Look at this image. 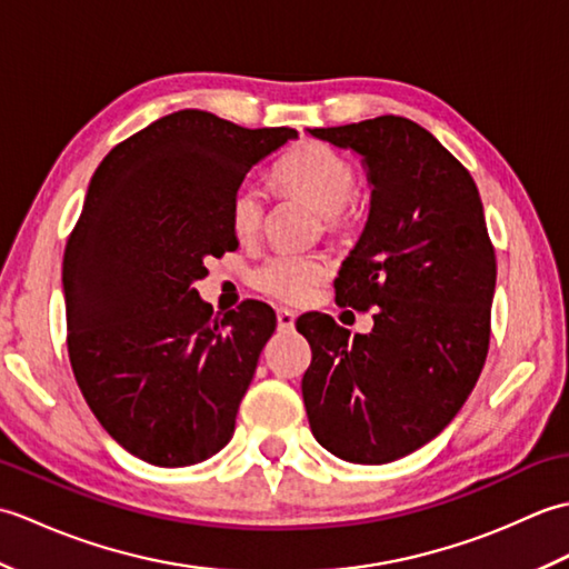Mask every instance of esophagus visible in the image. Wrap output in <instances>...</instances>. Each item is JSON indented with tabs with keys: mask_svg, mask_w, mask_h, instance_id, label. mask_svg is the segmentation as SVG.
Wrapping results in <instances>:
<instances>
[{
	"mask_svg": "<svg viewBox=\"0 0 569 569\" xmlns=\"http://www.w3.org/2000/svg\"><path fill=\"white\" fill-rule=\"evenodd\" d=\"M276 322H278V330H293L296 316H293L291 310L281 308V310H276Z\"/></svg>",
	"mask_w": 569,
	"mask_h": 569,
	"instance_id": "obj_1",
	"label": "esophagus"
}]
</instances>
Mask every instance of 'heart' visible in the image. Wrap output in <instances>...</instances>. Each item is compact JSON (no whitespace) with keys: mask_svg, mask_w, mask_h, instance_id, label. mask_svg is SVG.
<instances>
[{"mask_svg":"<svg viewBox=\"0 0 569 569\" xmlns=\"http://www.w3.org/2000/svg\"><path fill=\"white\" fill-rule=\"evenodd\" d=\"M276 180L283 190L308 200L312 208L325 214L330 227L347 220V202L357 190L355 166L325 143H306L293 151L276 168ZM263 210L266 196L261 186L253 180L237 186L232 202H229V220H232L234 234L241 239L257 234ZM328 271L330 263L320 253L281 251L253 269L251 283L257 291L281 300V303H303L325 281Z\"/></svg>","mask_w":569,"mask_h":569,"instance_id":"1","label":"heart"}]
</instances>
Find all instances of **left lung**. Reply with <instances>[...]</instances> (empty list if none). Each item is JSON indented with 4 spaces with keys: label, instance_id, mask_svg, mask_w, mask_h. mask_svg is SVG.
<instances>
[{
    "label": "left lung",
    "instance_id": "1",
    "mask_svg": "<svg viewBox=\"0 0 569 569\" xmlns=\"http://www.w3.org/2000/svg\"><path fill=\"white\" fill-rule=\"evenodd\" d=\"M361 159L369 217L335 281L373 312L369 335L298 320L312 361L303 401L316 440L355 465H386L440 435L485 367L497 257L467 168L406 117L308 129Z\"/></svg>",
    "mask_w": 569,
    "mask_h": 569
}]
</instances>
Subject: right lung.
I'll return each mask as SVG.
<instances>
[{"mask_svg":"<svg viewBox=\"0 0 569 569\" xmlns=\"http://www.w3.org/2000/svg\"><path fill=\"white\" fill-rule=\"evenodd\" d=\"M291 139L180 110L114 147L90 180L63 259L68 355L94 418L143 462L198 465L232 440L276 316L244 300L214 318L192 283L239 244L237 186Z\"/></svg>","mask_w":569,"mask_h":569,"instance_id":"right-lung-1","label":"right lung"}]
</instances>
